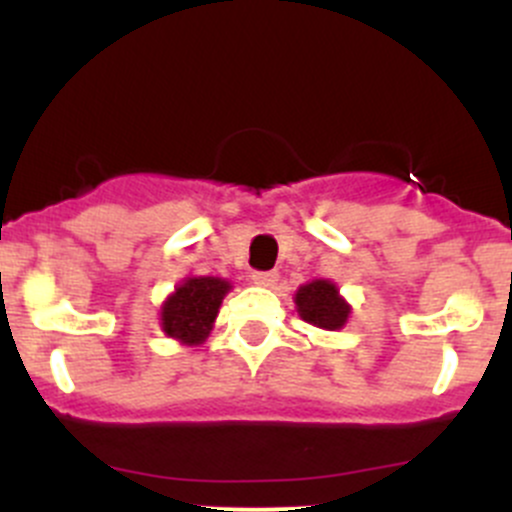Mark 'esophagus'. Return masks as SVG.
Listing matches in <instances>:
<instances>
[{"label":"esophagus","mask_w":512,"mask_h":512,"mask_svg":"<svg viewBox=\"0 0 512 512\" xmlns=\"http://www.w3.org/2000/svg\"><path fill=\"white\" fill-rule=\"evenodd\" d=\"M252 282L260 287H272L277 282V272L275 270H255L252 272Z\"/></svg>","instance_id":"obj_1"}]
</instances>
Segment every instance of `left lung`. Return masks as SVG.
<instances>
[{
	"label": "left lung",
	"mask_w": 512,
	"mask_h": 512,
	"mask_svg": "<svg viewBox=\"0 0 512 512\" xmlns=\"http://www.w3.org/2000/svg\"><path fill=\"white\" fill-rule=\"evenodd\" d=\"M294 302H297V312L304 322L319 329H329V332L344 327L349 317L347 302L339 297V289L327 280H314L299 287Z\"/></svg>",
	"instance_id": "obj_1"
}]
</instances>
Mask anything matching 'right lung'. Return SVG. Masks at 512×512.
<instances>
[{
	"label": "right lung",
	"mask_w": 512,
	"mask_h": 512,
	"mask_svg": "<svg viewBox=\"0 0 512 512\" xmlns=\"http://www.w3.org/2000/svg\"><path fill=\"white\" fill-rule=\"evenodd\" d=\"M230 282L218 277H190L163 304V332L185 344H200L213 329Z\"/></svg>",
	"instance_id": "right-lung-1"
}]
</instances>
